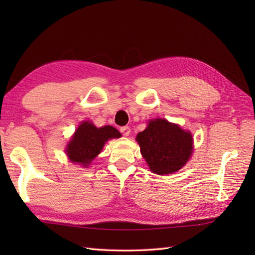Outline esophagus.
<instances>
[{
    "label": "esophagus",
    "mask_w": 255,
    "mask_h": 255,
    "mask_svg": "<svg viewBox=\"0 0 255 255\" xmlns=\"http://www.w3.org/2000/svg\"><path fill=\"white\" fill-rule=\"evenodd\" d=\"M121 132L123 133V136H129V133H130V128L128 126L121 127Z\"/></svg>",
    "instance_id": "esophagus-1"
}]
</instances>
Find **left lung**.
Wrapping results in <instances>:
<instances>
[{"mask_svg":"<svg viewBox=\"0 0 255 255\" xmlns=\"http://www.w3.org/2000/svg\"><path fill=\"white\" fill-rule=\"evenodd\" d=\"M137 141L150 170L159 175L180 170L193 152L191 132L165 119L150 121L148 127L137 134Z\"/></svg>","mask_w":255,"mask_h":255,"instance_id":"1","label":"left lung"}]
</instances>
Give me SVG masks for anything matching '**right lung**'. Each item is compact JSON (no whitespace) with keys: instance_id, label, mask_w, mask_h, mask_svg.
Returning a JSON list of instances; mask_svg holds the SVG:
<instances>
[{"instance_id":"add662e5","label":"right lung","mask_w":255,"mask_h":255,"mask_svg":"<svg viewBox=\"0 0 255 255\" xmlns=\"http://www.w3.org/2000/svg\"><path fill=\"white\" fill-rule=\"evenodd\" d=\"M122 134L116 128L105 126L96 128L93 124L83 122L75 130L67 147L69 159L74 163L88 166L99 154L108 139L119 138Z\"/></svg>"}]
</instances>
